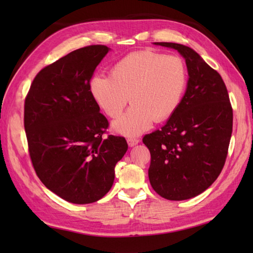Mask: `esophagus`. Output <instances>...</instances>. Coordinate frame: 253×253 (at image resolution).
<instances>
[{
	"label": "esophagus",
	"instance_id": "obj_1",
	"mask_svg": "<svg viewBox=\"0 0 253 253\" xmlns=\"http://www.w3.org/2000/svg\"><path fill=\"white\" fill-rule=\"evenodd\" d=\"M127 142H128V146L133 147V146H136V144H138L139 142H140V140H139L138 138H128L127 139Z\"/></svg>",
	"mask_w": 253,
	"mask_h": 253
}]
</instances>
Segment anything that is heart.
Segmentation results:
<instances>
[{
    "mask_svg": "<svg viewBox=\"0 0 253 253\" xmlns=\"http://www.w3.org/2000/svg\"><path fill=\"white\" fill-rule=\"evenodd\" d=\"M187 85V68L177 55L152 51L127 54L111 67L110 78L94 76L89 90L100 109L111 118L122 115L130 99L132 107L113 124L124 136H136L153 122L175 114Z\"/></svg>",
    "mask_w": 253,
    "mask_h": 253,
    "instance_id": "b5f03b06",
    "label": "heart"
}]
</instances>
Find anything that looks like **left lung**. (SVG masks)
<instances>
[{"label":"left lung","mask_w":253,"mask_h":253,"mask_svg":"<svg viewBox=\"0 0 253 253\" xmlns=\"http://www.w3.org/2000/svg\"><path fill=\"white\" fill-rule=\"evenodd\" d=\"M185 58L188 83L175 114L143 137L151 153L149 180L168 200H187L216 180L226 161L233 131V109L223 79L191 47L154 42Z\"/></svg>","instance_id":"obj_1"}]
</instances>
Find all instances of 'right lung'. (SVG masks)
Returning a JSON list of instances; mask_svg holds the SVG:
<instances>
[{
    "mask_svg": "<svg viewBox=\"0 0 253 253\" xmlns=\"http://www.w3.org/2000/svg\"><path fill=\"white\" fill-rule=\"evenodd\" d=\"M109 51L105 45L84 46L47 65L25 100L24 125L36 173L47 189L72 203L103 198L128 149L124 137H104L109 122L89 90Z\"/></svg>",
    "mask_w": 253,
    "mask_h": 253,
    "instance_id": "obj_1",
    "label": "right lung"
}]
</instances>
